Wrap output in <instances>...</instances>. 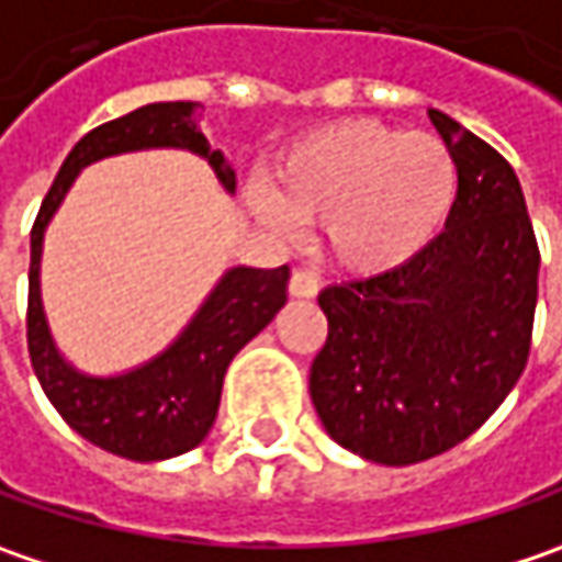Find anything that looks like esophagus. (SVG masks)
Listing matches in <instances>:
<instances>
[{
  "label": "esophagus",
  "instance_id": "esophagus-1",
  "mask_svg": "<svg viewBox=\"0 0 562 562\" xmlns=\"http://www.w3.org/2000/svg\"><path fill=\"white\" fill-rule=\"evenodd\" d=\"M317 289H321V285H317V277L307 273V270H295L292 280H289V295H292V299H314Z\"/></svg>",
  "mask_w": 562,
  "mask_h": 562
}]
</instances>
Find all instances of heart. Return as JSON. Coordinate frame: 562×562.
I'll return each instance as SVG.
<instances>
[{
	"instance_id": "b5f03b06",
	"label": "heart",
	"mask_w": 562,
	"mask_h": 562,
	"mask_svg": "<svg viewBox=\"0 0 562 562\" xmlns=\"http://www.w3.org/2000/svg\"><path fill=\"white\" fill-rule=\"evenodd\" d=\"M459 194L452 150L437 135L355 119L292 144L273 184H251L248 204L282 233L327 223L336 267L374 277L422 255Z\"/></svg>"
}]
</instances>
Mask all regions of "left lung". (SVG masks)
<instances>
[{"instance_id": "1", "label": "left lung", "mask_w": 562, "mask_h": 562, "mask_svg": "<svg viewBox=\"0 0 562 562\" xmlns=\"http://www.w3.org/2000/svg\"><path fill=\"white\" fill-rule=\"evenodd\" d=\"M456 157L447 229L368 280L327 285V342L311 364L324 430L380 465H415L484 425L522 378L538 305V241L513 166L447 112Z\"/></svg>"}]
</instances>
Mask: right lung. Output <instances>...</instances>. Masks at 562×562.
Listing matches in <instances>:
<instances>
[{
  "label": "right lung",
  "mask_w": 562,
  "mask_h": 562,
  "mask_svg": "<svg viewBox=\"0 0 562 562\" xmlns=\"http://www.w3.org/2000/svg\"><path fill=\"white\" fill-rule=\"evenodd\" d=\"M198 103H147L122 119L87 132L61 162L31 229L27 277V349L43 393L61 418L100 450L132 462H159L194 450L216 422L223 378L233 358L285 305L289 267H233L210 289L188 327L150 361L122 374H85L59 352L40 299L43 235L65 194L90 162L119 154L176 147L210 162L233 194L235 169L223 150H210L198 128Z\"/></svg>",
  "instance_id": "obj_1"
}]
</instances>
